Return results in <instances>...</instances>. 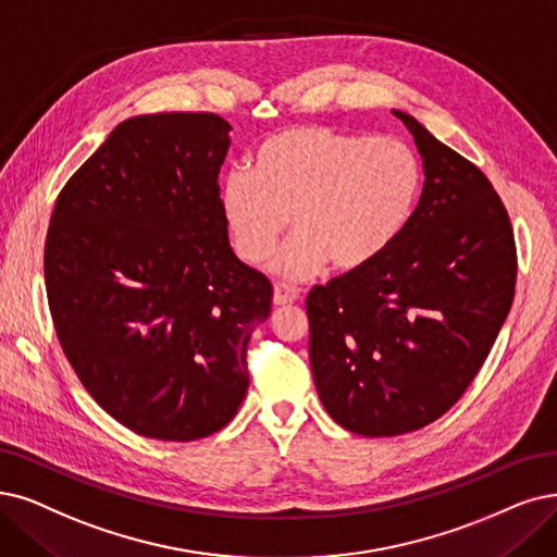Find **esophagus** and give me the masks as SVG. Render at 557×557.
I'll return each mask as SVG.
<instances>
[{"instance_id":"obj_1","label":"esophagus","mask_w":557,"mask_h":557,"mask_svg":"<svg viewBox=\"0 0 557 557\" xmlns=\"http://www.w3.org/2000/svg\"><path fill=\"white\" fill-rule=\"evenodd\" d=\"M299 299V290L290 285H276L274 287V306H287V304H295Z\"/></svg>"}]
</instances>
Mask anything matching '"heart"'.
Wrapping results in <instances>:
<instances>
[{"label": "heart", "mask_w": 557, "mask_h": 557, "mask_svg": "<svg viewBox=\"0 0 557 557\" xmlns=\"http://www.w3.org/2000/svg\"><path fill=\"white\" fill-rule=\"evenodd\" d=\"M420 187V160L403 139L297 125L256 150L253 171L231 169L219 198L233 249L249 264L270 256L293 221L297 233L270 270L304 281L329 260L356 272L382 258L409 224Z\"/></svg>", "instance_id": "heart-1"}]
</instances>
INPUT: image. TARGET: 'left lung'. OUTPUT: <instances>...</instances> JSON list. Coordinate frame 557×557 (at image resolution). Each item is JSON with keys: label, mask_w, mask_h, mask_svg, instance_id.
<instances>
[{"label": "left lung", "mask_w": 557, "mask_h": 557, "mask_svg": "<svg viewBox=\"0 0 557 557\" xmlns=\"http://www.w3.org/2000/svg\"><path fill=\"white\" fill-rule=\"evenodd\" d=\"M425 169L391 249L306 299L310 368L329 416L363 436L416 432L475 380L509 313L517 244L488 177L405 111Z\"/></svg>", "instance_id": "1"}]
</instances>
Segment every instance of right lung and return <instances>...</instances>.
I'll list each match as a JSON object with an SVG mask.
<instances>
[{"mask_svg": "<svg viewBox=\"0 0 557 557\" xmlns=\"http://www.w3.org/2000/svg\"><path fill=\"white\" fill-rule=\"evenodd\" d=\"M216 114L123 121L61 189L46 239L57 338L82 386L148 438L226 428L249 388L247 345L272 283L231 249Z\"/></svg>", "mask_w": 557, "mask_h": 557, "instance_id": "add662e5", "label": "right lung"}]
</instances>
